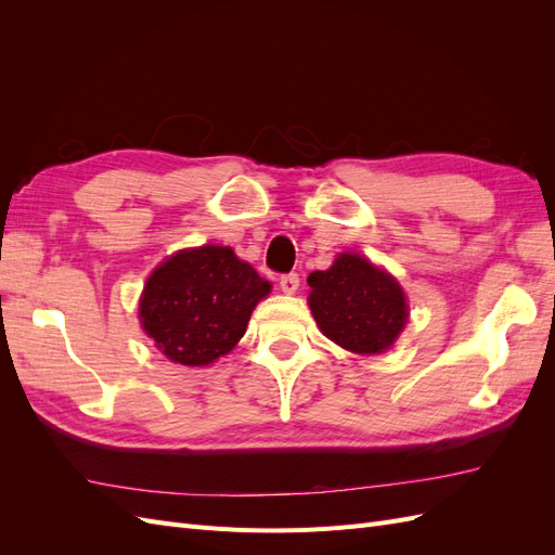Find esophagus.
<instances>
[{"instance_id": "obj_1", "label": "esophagus", "mask_w": 555, "mask_h": 555, "mask_svg": "<svg viewBox=\"0 0 555 555\" xmlns=\"http://www.w3.org/2000/svg\"><path fill=\"white\" fill-rule=\"evenodd\" d=\"M280 289H282L284 294H296V289H298V275H296V273L282 275V278H280Z\"/></svg>"}]
</instances>
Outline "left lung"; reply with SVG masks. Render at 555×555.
<instances>
[{
    "instance_id": "1",
    "label": "left lung",
    "mask_w": 555,
    "mask_h": 555,
    "mask_svg": "<svg viewBox=\"0 0 555 555\" xmlns=\"http://www.w3.org/2000/svg\"><path fill=\"white\" fill-rule=\"evenodd\" d=\"M310 310L328 340L354 354L389 349L408 324L405 292L393 275L354 251L308 278Z\"/></svg>"
}]
</instances>
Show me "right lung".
I'll use <instances>...</instances> for the list:
<instances>
[{"instance_id": "1", "label": "right lung", "mask_w": 555, "mask_h": 555, "mask_svg": "<svg viewBox=\"0 0 555 555\" xmlns=\"http://www.w3.org/2000/svg\"><path fill=\"white\" fill-rule=\"evenodd\" d=\"M268 292L271 284L231 247L201 245L180 249L155 268L139 319L166 359L201 367L236 347Z\"/></svg>"}]
</instances>
